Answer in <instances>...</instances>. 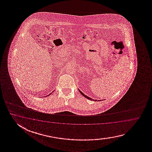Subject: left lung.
I'll return each instance as SVG.
<instances>
[{"label":"left lung","mask_w":152,"mask_h":152,"mask_svg":"<svg viewBox=\"0 0 152 152\" xmlns=\"http://www.w3.org/2000/svg\"><path fill=\"white\" fill-rule=\"evenodd\" d=\"M79 92H80V94H82V95H83V96L84 97H85L86 98H87V99H89V100H93V101H97V100H96V99L94 100V99H93L91 98L90 97H87V96H86L85 94H83V92H81L80 90H79ZM98 101H100V100H98Z\"/></svg>","instance_id":"obj_1"}]
</instances>
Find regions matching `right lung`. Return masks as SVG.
<instances>
[{"label":"right lung","instance_id":"obj_1","mask_svg":"<svg viewBox=\"0 0 152 152\" xmlns=\"http://www.w3.org/2000/svg\"><path fill=\"white\" fill-rule=\"evenodd\" d=\"M50 94H52V93H51ZM50 94H48V96H49V95H50ZM47 96H45V97H47Z\"/></svg>","mask_w":152,"mask_h":152}]
</instances>
